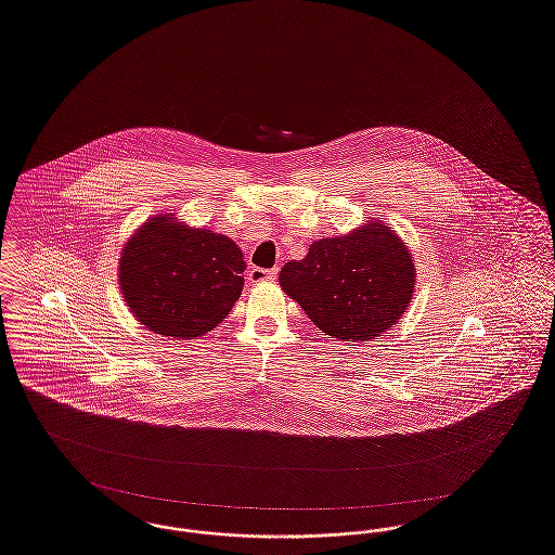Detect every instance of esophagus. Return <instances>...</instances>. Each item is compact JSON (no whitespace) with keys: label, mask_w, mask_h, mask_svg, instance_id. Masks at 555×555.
<instances>
[{"label":"esophagus","mask_w":555,"mask_h":555,"mask_svg":"<svg viewBox=\"0 0 555 555\" xmlns=\"http://www.w3.org/2000/svg\"><path fill=\"white\" fill-rule=\"evenodd\" d=\"M276 274H279V270H276V268H272V270H264V268H251V270L247 272V279H249L251 283H267V281H274V279H276Z\"/></svg>","instance_id":"1"}]
</instances>
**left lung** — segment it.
<instances>
[{
  "label": "left lung",
  "instance_id": "1",
  "mask_svg": "<svg viewBox=\"0 0 555 555\" xmlns=\"http://www.w3.org/2000/svg\"><path fill=\"white\" fill-rule=\"evenodd\" d=\"M281 287L311 322L336 340H370L409 308L415 267L409 249L379 222L320 240L304 260L281 270Z\"/></svg>",
  "mask_w": 555,
  "mask_h": 555
}]
</instances>
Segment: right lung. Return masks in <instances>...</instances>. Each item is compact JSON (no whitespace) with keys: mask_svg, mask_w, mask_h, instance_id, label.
Wrapping results in <instances>:
<instances>
[{"mask_svg":"<svg viewBox=\"0 0 555 555\" xmlns=\"http://www.w3.org/2000/svg\"><path fill=\"white\" fill-rule=\"evenodd\" d=\"M144 222L119 258V285L138 322L188 340L210 333L244 288V254L229 237L173 222Z\"/></svg>","mask_w":555,"mask_h":555,"instance_id":"obj_1","label":"right lung"}]
</instances>
